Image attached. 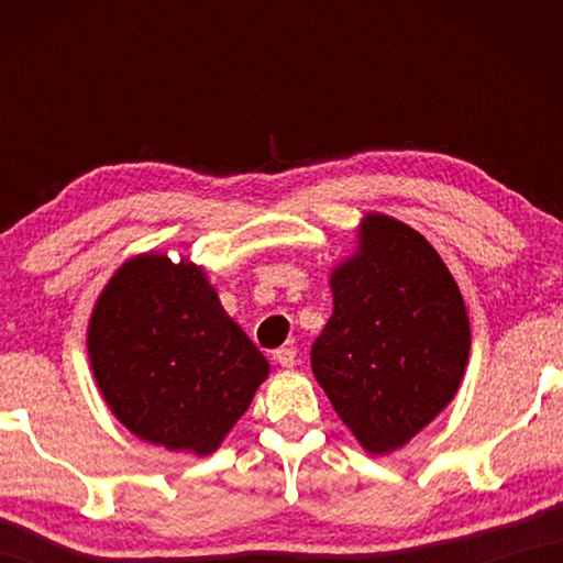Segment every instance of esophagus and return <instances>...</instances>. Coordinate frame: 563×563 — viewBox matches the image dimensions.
<instances>
[{"mask_svg":"<svg viewBox=\"0 0 563 563\" xmlns=\"http://www.w3.org/2000/svg\"><path fill=\"white\" fill-rule=\"evenodd\" d=\"M273 357H275V362H278V365L292 367L295 365V347L292 345H283V347H278V350L273 352Z\"/></svg>","mask_w":563,"mask_h":563,"instance_id":"1","label":"esophagus"}]
</instances>
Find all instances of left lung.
<instances>
[{"mask_svg": "<svg viewBox=\"0 0 563 563\" xmlns=\"http://www.w3.org/2000/svg\"><path fill=\"white\" fill-rule=\"evenodd\" d=\"M332 316L312 375L369 454L405 446L452 402L472 330L460 285L412 225L369 211L330 271Z\"/></svg>", "mask_w": 563, "mask_h": 563, "instance_id": "left-lung-1", "label": "left lung"}]
</instances>
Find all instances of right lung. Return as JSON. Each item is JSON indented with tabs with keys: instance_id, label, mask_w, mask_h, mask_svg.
<instances>
[{
	"instance_id": "add662e5",
	"label": "right lung",
	"mask_w": 563,
	"mask_h": 563,
	"mask_svg": "<svg viewBox=\"0 0 563 563\" xmlns=\"http://www.w3.org/2000/svg\"><path fill=\"white\" fill-rule=\"evenodd\" d=\"M87 350L103 402L133 437L196 456L221 446L271 375L203 265L156 251L103 285Z\"/></svg>"
}]
</instances>
